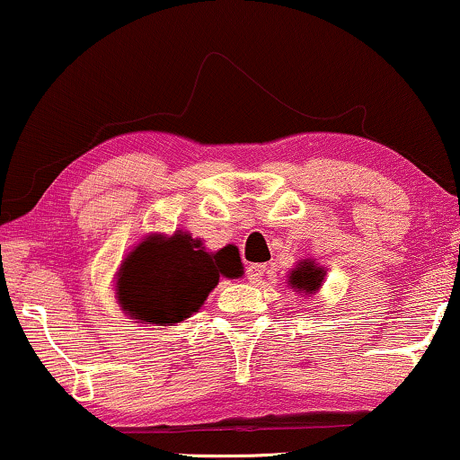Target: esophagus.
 Here are the masks:
<instances>
[{"label": "esophagus", "instance_id": "1", "mask_svg": "<svg viewBox=\"0 0 460 460\" xmlns=\"http://www.w3.org/2000/svg\"><path fill=\"white\" fill-rule=\"evenodd\" d=\"M267 273V267L265 265H259V263H250L248 267H246V278L252 284H257V282H261L263 280V276Z\"/></svg>", "mask_w": 460, "mask_h": 460}]
</instances>
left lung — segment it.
Masks as SVG:
<instances>
[{
  "label": "left lung",
  "instance_id": "8db88e82",
  "mask_svg": "<svg viewBox=\"0 0 460 460\" xmlns=\"http://www.w3.org/2000/svg\"><path fill=\"white\" fill-rule=\"evenodd\" d=\"M324 276H327V270L323 265H318L314 259H304L295 265V270H290L288 287L310 297V295L321 290Z\"/></svg>",
  "mask_w": 460,
  "mask_h": 460
}]
</instances>
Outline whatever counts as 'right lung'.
<instances>
[{
    "label": "right lung",
    "mask_w": 460,
    "mask_h": 460,
    "mask_svg": "<svg viewBox=\"0 0 460 460\" xmlns=\"http://www.w3.org/2000/svg\"><path fill=\"white\" fill-rule=\"evenodd\" d=\"M234 246L210 252L189 231L150 234L136 243L116 271V301L136 323L176 327L206 304L220 278H242Z\"/></svg>",
    "instance_id": "right-lung-1"
}]
</instances>
